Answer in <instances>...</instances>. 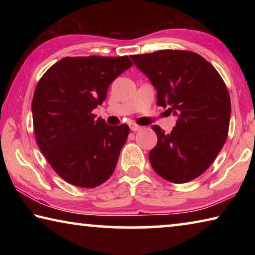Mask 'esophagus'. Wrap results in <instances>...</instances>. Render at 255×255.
Instances as JSON below:
<instances>
[{"label":"esophagus","mask_w":255,"mask_h":255,"mask_svg":"<svg viewBox=\"0 0 255 255\" xmlns=\"http://www.w3.org/2000/svg\"><path fill=\"white\" fill-rule=\"evenodd\" d=\"M130 129L132 131H138V130H140V129H141V126H139V125H137V124H131Z\"/></svg>","instance_id":"obj_1"}]
</instances>
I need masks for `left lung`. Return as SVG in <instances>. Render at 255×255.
<instances>
[{
  "instance_id": "8db88e82",
  "label": "left lung",
  "mask_w": 255,
  "mask_h": 255,
  "mask_svg": "<svg viewBox=\"0 0 255 255\" xmlns=\"http://www.w3.org/2000/svg\"><path fill=\"white\" fill-rule=\"evenodd\" d=\"M157 91L156 105L178 116L170 133L154 125L157 144L149 152L156 173L170 182L200 176L227 139L231 98L216 68L189 50L164 49L131 55Z\"/></svg>"
}]
</instances>
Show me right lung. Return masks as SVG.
I'll return each instance as SVG.
<instances>
[{
    "label": "right lung",
    "instance_id": "1",
    "mask_svg": "<svg viewBox=\"0 0 255 255\" xmlns=\"http://www.w3.org/2000/svg\"><path fill=\"white\" fill-rule=\"evenodd\" d=\"M132 62L122 57H64L38 82L32 122L39 149L66 182L96 188L110 178L129 135L128 125L97 119L112 81Z\"/></svg>",
    "mask_w": 255,
    "mask_h": 255
}]
</instances>
